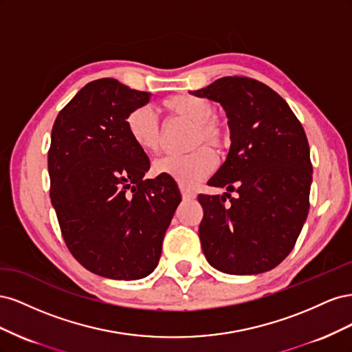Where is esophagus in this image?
Instances as JSON below:
<instances>
[{"label": "esophagus", "instance_id": "34e87169", "mask_svg": "<svg viewBox=\"0 0 352 352\" xmlns=\"http://www.w3.org/2000/svg\"><path fill=\"white\" fill-rule=\"evenodd\" d=\"M180 192H182L184 199H194V198H195V192H194V190L186 188V186H180Z\"/></svg>", "mask_w": 352, "mask_h": 352}]
</instances>
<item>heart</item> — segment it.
Here are the masks:
<instances>
[{"instance_id": "obj_1", "label": "heart", "mask_w": 352, "mask_h": 352, "mask_svg": "<svg viewBox=\"0 0 352 352\" xmlns=\"http://www.w3.org/2000/svg\"><path fill=\"white\" fill-rule=\"evenodd\" d=\"M163 109L173 117H179L194 124L190 148L195 151L185 155H166L153 164V172L167 176L182 186H194L206 179L217 166V155L225 153L230 145V129L225 120L212 116V104L197 95L175 94L162 101ZM126 132L129 140L142 153L155 154L162 144V124L150 107H138L126 117ZM207 143L215 151L201 147ZM200 148H198L197 146Z\"/></svg>"}]
</instances>
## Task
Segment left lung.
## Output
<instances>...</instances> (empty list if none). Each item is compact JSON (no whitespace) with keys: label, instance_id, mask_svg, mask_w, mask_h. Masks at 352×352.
<instances>
[{"label":"left lung","instance_id":"8db88e82","mask_svg":"<svg viewBox=\"0 0 352 352\" xmlns=\"http://www.w3.org/2000/svg\"><path fill=\"white\" fill-rule=\"evenodd\" d=\"M190 94L226 111L230 150L208 185L237 192L235 199L198 195L202 251L223 273L269 272L295 247L310 208L313 166L304 127L278 92L251 78H220Z\"/></svg>","mask_w":352,"mask_h":352}]
</instances>
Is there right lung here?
I'll list each match as a JSON object with an SVG mask.
<instances>
[{"label":"right lung","mask_w":352,"mask_h":352,"mask_svg":"<svg viewBox=\"0 0 352 352\" xmlns=\"http://www.w3.org/2000/svg\"><path fill=\"white\" fill-rule=\"evenodd\" d=\"M151 98L111 78L89 82L52 126L50 197L69 251L85 269L136 280L157 267L179 206L172 177L144 179L150 160L127 136L126 117Z\"/></svg>","instance_id":"1"}]
</instances>
